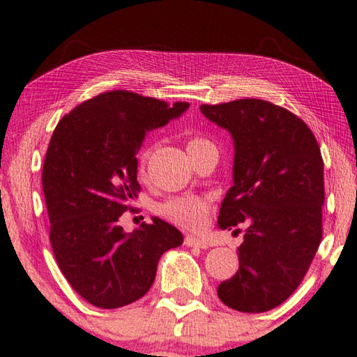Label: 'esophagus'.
Returning a JSON list of instances; mask_svg holds the SVG:
<instances>
[{
  "label": "esophagus",
  "mask_w": 357,
  "mask_h": 357,
  "mask_svg": "<svg viewBox=\"0 0 357 357\" xmlns=\"http://www.w3.org/2000/svg\"><path fill=\"white\" fill-rule=\"evenodd\" d=\"M184 245L185 246H197V248H206V242L204 241H199V238H197V237H192V236H187L185 238H184Z\"/></svg>",
  "instance_id": "esophagus-1"
}]
</instances>
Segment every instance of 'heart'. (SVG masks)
<instances>
[{
  "label": "heart",
  "instance_id": "obj_1",
  "mask_svg": "<svg viewBox=\"0 0 357 357\" xmlns=\"http://www.w3.org/2000/svg\"><path fill=\"white\" fill-rule=\"evenodd\" d=\"M213 146L209 139L203 135H192L187 140V151L197 153L204 148ZM151 158V148H144L139 154V173L145 174L148 160ZM211 201L204 197H174L167 199L158 207V212L168 222L181 226L184 229L198 231L203 228L211 213Z\"/></svg>",
  "mask_w": 357,
  "mask_h": 357
}]
</instances>
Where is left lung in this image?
<instances>
[{
    "instance_id": "8db88e82",
    "label": "left lung",
    "mask_w": 357,
    "mask_h": 357,
    "mask_svg": "<svg viewBox=\"0 0 357 357\" xmlns=\"http://www.w3.org/2000/svg\"><path fill=\"white\" fill-rule=\"evenodd\" d=\"M199 109L228 129L236 146L234 185L220 207L218 226L245 232L237 273L220 282L217 294L238 312H267L300 286L321 242L319 142L300 116L265 100Z\"/></svg>"
}]
</instances>
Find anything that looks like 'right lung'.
Instances as JSON below:
<instances>
[{"mask_svg":"<svg viewBox=\"0 0 357 357\" xmlns=\"http://www.w3.org/2000/svg\"><path fill=\"white\" fill-rule=\"evenodd\" d=\"M187 107L111 90L63 115L51 135L42 172L51 248L70 286L96 307L137 301L154 282L160 256L183 243L164 220L126 234L120 217L140 192L135 156L145 134Z\"/></svg>","mask_w":357,"mask_h":357,"instance_id":"add662e5","label":"right lung"}]
</instances>
